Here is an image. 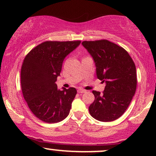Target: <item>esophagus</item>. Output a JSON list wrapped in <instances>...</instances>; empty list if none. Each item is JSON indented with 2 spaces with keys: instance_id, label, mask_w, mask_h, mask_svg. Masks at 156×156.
<instances>
[{
  "instance_id": "1",
  "label": "esophagus",
  "mask_w": 156,
  "mask_h": 156,
  "mask_svg": "<svg viewBox=\"0 0 156 156\" xmlns=\"http://www.w3.org/2000/svg\"><path fill=\"white\" fill-rule=\"evenodd\" d=\"M78 93H84V92H86V90H84V89H78Z\"/></svg>"
}]
</instances>
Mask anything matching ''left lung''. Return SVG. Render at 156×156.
<instances>
[{
  "label": "left lung",
  "mask_w": 156,
  "mask_h": 156,
  "mask_svg": "<svg viewBox=\"0 0 156 156\" xmlns=\"http://www.w3.org/2000/svg\"><path fill=\"white\" fill-rule=\"evenodd\" d=\"M82 45L94 60L98 78L105 83L102 94L92 92L94 101L89 105V113L97 120H115L124 114L135 94V64L124 48L105 39L84 41Z\"/></svg>",
  "instance_id": "left-lung-1"
}]
</instances>
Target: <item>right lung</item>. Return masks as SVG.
<instances>
[{"label":"right lung","instance_id":"add662e5","mask_svg":"<svg viewBox=\"0 0 156 156\" xmlns=\"http://www.w3.org/2000/svg\"><path fill=\"white\" fill-rule=\"evenodd\" d=\"M80 41L41 43L26 55L21 68V87L24 99L34 114L47 123L62 121L69 114L76 89L57 88L62 64Z\"/></svg>","mask_w":156,"mask_h":156}]
</instances>
